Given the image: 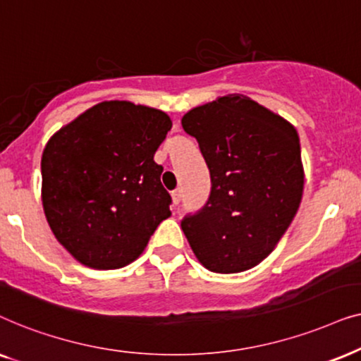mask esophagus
<instances>
[{
    "label": "esophagus",
    "instance_id": "esophagus-1",
    "mask_svg": "<svg viewBox=\"0 0 361 361\" xmlns=\"http://www.w3.org/2000/svg\"><path fill=\"white\" fill-rule=\"evenodd\" d=\"M171 200H173V204H175V206L180 204V201H181V190L171 191Z\"/></svg>",
    "mask_w": 361,
    "mask_h": 361
}]
</instances>
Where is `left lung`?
<instances>
[{
	"instance_id": "obj_1",
	"label": "left lung",
	"mask_w": 361,
	"mask_h": 361,
	"mask_svg": "<svg viewBox=\"0 0 361 361\" xmlns=\"http://www.w3.org/2000/svg\"><path fill=\"white\" fill-rule=\"evenodd\" d=\"M209 168L206 204L181 221L195 256L211 272L264 261L299 209L304 168L297 130L246 95L229 94L181 118Z\"/></svg>"
}]
</instances>
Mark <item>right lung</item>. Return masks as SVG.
I'll return each instance as SVG.
<instances>
[{"label":"right lung","instance_id":"add662e5","mask_svg":"<svg viewBox=\"0 0 361 361\" xmlns=\"http://www.w3.org/2000/svg\"><path fill=\"white\" fill-rule=\"evenodd\" d=\"M171 128L157 109L100 102L51 137L42 152V206L57 241L84 266L118 269L143 252L170 216L161 165Z\"/></svg>","mask_w":361,"mask_h":361}]
</instances>
